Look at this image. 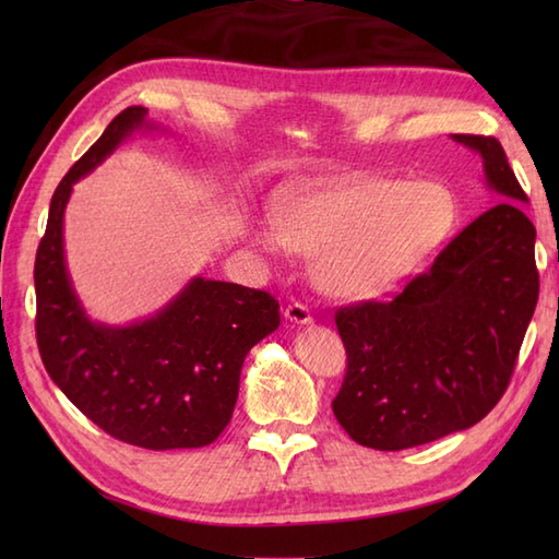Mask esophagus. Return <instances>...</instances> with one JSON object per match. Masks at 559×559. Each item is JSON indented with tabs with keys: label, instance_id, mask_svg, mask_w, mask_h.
Here are the masks:
<instances>
[{
	"label": "esophagus",
	"instance_id": "esophagus-1",
	"mask_svg": "<svg viewBox=\"0 0 559 559\" xmlns=\"http://www.w3.org/2000/svg\"><path fill=\"white\" fill-rule=\"evenodd\" d=\"M286 319H288V322H293V324H312L314 322L310 307L302 305V302L288 305L286 307Z\"/></svg>",
	"mask_w": 559,
	"mask_h": 559
}]
</instances>
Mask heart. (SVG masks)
Instances as JSON below:
<instances>
[{"label": "heart", "instance_id": "obj_1", "mask_svg": "<svg viewBox=\"0 0 559 559\" xmlns=\"http://www.w3.org/2000/svg\"><path fill=\"white\" fill-rule=\"evenodd\" d=\"M456 223V201L439 182L348 177L278 204L276 225L257 230L271 249L317 254L319 288L360 300L408 278Z\"/></svg>", "mask_w": 559, "mask_h": 559}]
</instances>
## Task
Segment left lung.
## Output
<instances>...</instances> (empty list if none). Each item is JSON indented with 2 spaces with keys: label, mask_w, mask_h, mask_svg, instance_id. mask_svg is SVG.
I'll list each match as a JSON object with an SVG mask.
<instances>
[{
  "label": "left lung",
  "mask_w": 559,
  "mask_h": 559,
  "mask_svg": "<svg viewBox=\"0 0 559 559\" xmlns=\"http://www.w3.org/2000/svg\"><path fill=\"white\" fill-rule=\"evenodd\" d=\"M451 139L480 153L485 185L500 201L394 300L336 312L348 370L331 408L350 439L379 451L480 423L509 386L538 302L536 228L502 144Z\"/></svg>",
  "instance_id": "1"
}]
</instances>
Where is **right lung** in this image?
Returning a JSON list of instances; mask_svg holds the SVG:
<instances>
[{"label":"right lung","mask_w":559,"mask_h":559,"mask_svg":"<svg viewBox=\"0 0 559 559\" xmlns=\"http://www.w3.org/2000/svg\"><path fill=\"white\" fill-rule=\"evenodd\" d=\"M158 129L134 105L57 185L35 254V336L64 396L120 442L153 451L206 447L230 423L247 353L281 324L278 302L237 283L192 278L153 317L108 326L83 310L64 257L71 187L134 132Z\"/></svg>","instance_id":"1"}]
</instances>
